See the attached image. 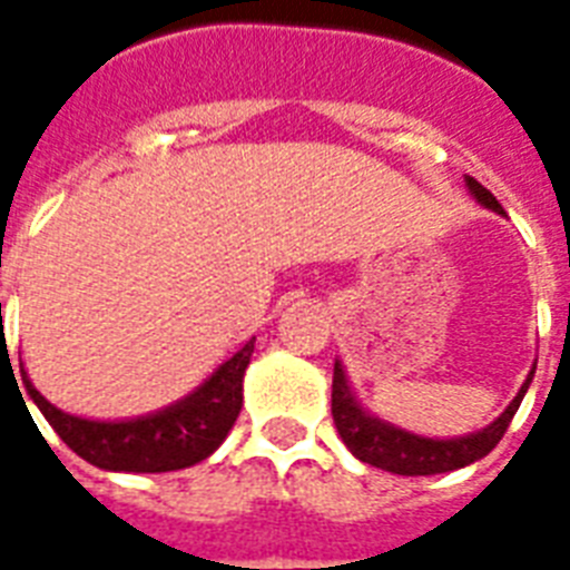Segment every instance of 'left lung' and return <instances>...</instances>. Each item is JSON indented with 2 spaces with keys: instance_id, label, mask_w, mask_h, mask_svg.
Masks as SVG:
<instances>
[{
  "instance_id": "left-lung-1",
  "label": "left lung",
  "mask_w": 570,
  "mask_h": 570,
  "mask_svg": "<svg viewBox=\"0 0 570 570\" xmlns=\"http://www.w3.org/2000/svg\"><path fill=\"white\" fill-rule=\"evenodd\" d=\"M464 183H468L470 195L476 197L479 204L505 215L503 206L497 204V197L482 183H476L473 177H464ZM532 375H535V366H532L527 381L518 390V396L509 402V407L497 416L494 423L485 425L482 432L438 441V438L405 432V429L384 423L375 414L364 411L337 361L334 364V384H331V414H334V425H337L343 443L364 464H373V468L387 470V473H399V476H434V473H450V470L468 468L473 461L485 459L488 452L503 441L505 429L512 423L514 411L521 407V399L530 387Z\"/></svg>"
}]
</instances>
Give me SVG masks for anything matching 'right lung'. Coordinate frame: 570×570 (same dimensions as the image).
<instances>
[{"instance_id": "obj_1", "label": "right lung", "mask_w": 570, "mask_h": 570, "mask_svg": "<svg viewBox=\"0 0 570 570\" xmlns=\"http://www.w3.org/2000/svg\"><path fill=\"white\" fill-rule=\"evenodd\" d=\"M254 340L227 357L189 396L156 414L136 420H85L65 414L40 396L20 366L31 402L47 416L58 438L88 464L115 473H168L191 468L213 455L242 411V379L250 364Z\"/></svg>"}]
</instances>
